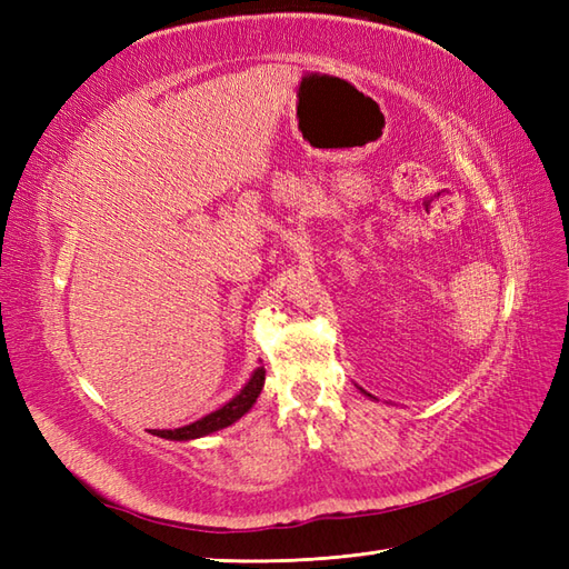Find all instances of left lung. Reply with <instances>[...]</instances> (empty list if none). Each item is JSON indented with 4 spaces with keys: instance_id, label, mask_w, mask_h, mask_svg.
I'll return each instance as SVG.
<instances>
[{
    "instance_id": "8db88e82",
    "label": "left lung",
    "mask_w": 569,
    "mask_h": 569,
    "mask_svg": "<svg viewBox=\"0 0 569 569\" xmlns=\"http://www.w3.org/2000/svg\"><path fill=\"white\" fill-rule=\"evenodd\" d=\"M357 389H359V391H361V393H365V396H369V398H373V396H371V393H367V391H365V389H361V386H357Z\"/></svg>"
}]
</instances>
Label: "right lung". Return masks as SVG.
<instances>
[{
  "mask_svg": "<svg viewBox=\"0 0 569 569\" xmlns=\"http://www.w3.org/2000/svg\"><path fill=\"white\" fill-rule=\"evenodd\" d=\"M263 379H266L263 367H257V369L251 371L249 381L241 386V391L234 398H229V401L222 408H217V410H212V413L198 418L196 422H190V426L173 428V430H151V435H156V438H163V440L188 442V440L204 438V435L217 432V430H222V428H229L241 416H247L249 410H251V406L257 403V398H259V393L263 389Z\"/></svg>",
  "mask_w": 569,
  "mask_h": 569,
  "instance_id": "add662e5",
  "label": "right lung"
}]
</instances>
